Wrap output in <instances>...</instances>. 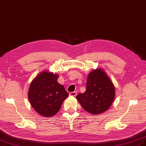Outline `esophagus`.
I'll return each mask as SVG.
<instances>
[{
	"label": "esophagus",
	"mask_w": 146,
	"mask_h": 146,
	"mask_svg": "<svg viewBox=\"0 0 146 146\" xmlns=\"http://www.w3.org/2000/svg\"><path fill=\"white\" fill-rule=\"evenodd\" d=\"M69 95L71 97H76V92H70L69 94Z\"/></svg>",
	"instance_id": "34e87169"
}]
</instances>
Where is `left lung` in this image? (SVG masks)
<instances>
[{"label": "left lung", "mask_w": 146, "mask_h": 146, "mask_svg": "<svg viewBox=\"0 0 146 146\" xmlns=\"http://www.w3.org/2000/svg\"><path fill=\"white\" fill-rule=\"evenodd\" d=\"M115 97L113 83L104 70L97 68L88 74L85 93L78 94L76 98L87 112L98 115L110 107Z\"/></svg>", "instance_id": "obj_1"}]
</instances>
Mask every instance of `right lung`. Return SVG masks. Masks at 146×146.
<instances>
[{
	"label": "right lung",
	"instance_id": "obj_1",
	"mask_svg": "<svg viewBox=\"0 0 146 146\" xmlns=\"http://www.w3.org/2000/svg\"><path fill=\"white\" fill-rule=\"evenodd\" d=\"M57 73L42 71L33 80L29 86L28 98L32 107L40 115L54 116L68 97L63 85L58 82Z\"/></svg>",
	"mask_w": 146,
	"mask_h": 146
}]
</instances>
